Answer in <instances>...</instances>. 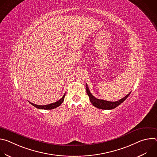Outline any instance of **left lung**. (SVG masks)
<instances>
[{
  "label": "left lung",
  "mask_w": 157,
  "mask_h": 157,
  "mask_svg": "<svg viewBox=\"0 0 157 157\" xmlns=\"http://www.w3.org/2000/svg\"><path fill=\"white\" fill-rule=\"evenodd\" d=\"M86 93L88 95V96L89 97V99H90V101L91 102V104L95 106L96 107L98 108V109H113L114 108H116V107H117L118 105H119L121 104H122L127 98L128 96L130 95V93L129 94H128L127 96H125L124 98H123L122 99L117 101H115V102H111V101H105L103 99H99L96 98L90 92L88 87L87 84L86 83Z\"/></svg>",
  "instance_id": "obj_1"
}]
</instances>
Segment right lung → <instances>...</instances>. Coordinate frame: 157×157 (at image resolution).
Segmentation results:
<instances>
[{
	"label": "right lung",
	"mask_w": 157,
	"mask_h": 157,
	"mask_svg": "<svg viewBox=\"0 0 157 157\" xmlns=\"http://www.w3.org/2000/svg\"><path fill=\"white\" fill-rule=\"evenodd\" d=\"M64 97H65V94L63 96V97L58 101H57L56 102H54V103L48 104V105H36V104H35L33 103H32L30 102H29L32 105H33L34 107H35L37 109H53L56 107H58V106H59L62 104V102L64 101Z\"/></svg>",
	"instance_id": "1"
}]
</instances>
